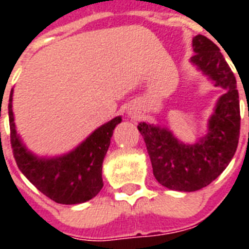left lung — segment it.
Returning <instances> with one entry per match:
<instances>
[{"mask_svg": "<svg viewBox=\"0 0 249 249\" xmlns=\"http://www.w3.org/2000/svg\"><path fill=\"white\" fill-rule=\"evenodd\" d=\"M191 63L226 90L209 119L208 133L193 144L181 142L169 129L141 123L142 134L160 185L176 191H196L214 181L231 161L240 134L236 80L214 42L197 35L193 40Z\"/></svg>", "mask_w": 249, "mask_h": 249, "instance_id": "1", "label": "left lung"}]
</instances>
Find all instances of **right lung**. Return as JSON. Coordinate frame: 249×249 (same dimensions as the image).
I'll list each match as a JSON object with an SVG mask.
<instances>
[{
  "mask_svg": "<svg viewBox=\"0 0 249 249\" xmlns=\"http://www.w3.org/2000/svg\"><path fill=\"white\" fill-rule=\"evenodd\" d=\"M9 119L10 141L18 168L44 195L59 204H80L101 191L102 164L113 129L121 123L120 116L95 129L75 150L56 158H38L21 143L14 123L13 90L9 99Z\"/></svg>",
  "mask_w": 249,
  "mask_h": 249,
  "instance_id": "obj_1",
  "label": "right lung"
}]
</instances>
